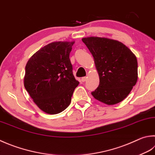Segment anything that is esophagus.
<instances>
[{
    "mask_svg": "<svg viewBox=\"0 0 155 155\" xmlns=\"http://www.w3.org/2000/svg\"><path fill=\"white\" fill-rule=\"evenodd\" d=\"M86 79H87L86 77H83V78H81V81H83V82H84V81H86Z\"/></svg>",
    "mask_w": 155,
    "mask_h": 155,
    "instance_id": "34e87169",
    "label": "esophagus"
}]
</instances>
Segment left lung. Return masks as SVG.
<instances>
[{
  "label": "left lung",
  "mask_w": 155,
  "mask_h": 155,
  "mask_svg": "<svg viewBox=\"0 0 155 155\" xmlns=\"http://www.w3.org/2000/svg\"><path fill=\"white\" fill-rule=\"evenodd\" d=\"M83 42L91 52L100 82L92 95L96 100L112 105L130 94L138 80V61L123 43L106 38L88 37Z\"/></svg>",
  "instance_id": "left-lung-1"
}]
</instances>
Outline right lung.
Wrapping results in <instances>:
<instances>
[{
  "label": "right lung",
  "instance_id": "add662e5",
  "mask_svg": "<svg viewBox=\"0 0 155 155\" xmlns=\"http://www.w3.org/2000/svg\"><path fill=\"white\" fill-rule=\"evenodd\" d=\"M74 44H48L32 55L26 64L24 86L37 106L48 114L65 110L79 84L69 59Z\"/></svg>",
  "mask_w": 155,
  "mask_h": 155
}]
</instances>
